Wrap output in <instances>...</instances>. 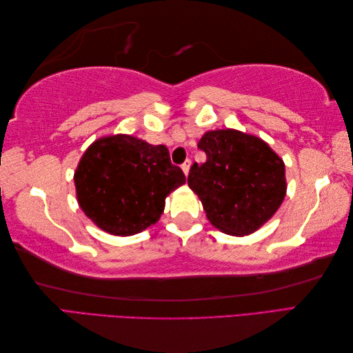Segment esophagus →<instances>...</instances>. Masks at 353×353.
Returning <instances> with one entry per match:
<instances>
[{"mask_svg":"<svg viewBox=\"0 0 353 353\" xmlns=\"http://www.w3.org/2000/svg\"><path fill=\"white\" fill-rule=\"evenodd\" d=\"M190 168H191V161H190V159H186V161L182 163V170H183L185 174H188V172H190Z\"/></svg>","mask_w":353,"mask_h":353,"instance_id":"obj_1","label":"esophagus"}]
</instances>
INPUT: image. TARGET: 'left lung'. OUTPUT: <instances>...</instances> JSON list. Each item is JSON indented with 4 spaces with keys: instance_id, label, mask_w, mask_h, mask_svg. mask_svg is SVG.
<instances>
[{
    "instance_id": "obj_1",
    "label": "left lung",
    "mask_w": 353,
    "mask_h": 353,
    "mask_svg": "<svg viewBox=\"0 0 353 353\" xmlns=\"http://www.w3.org/2000/svg\"><path fill=\"white\" fill-rule=\"evenodd\" d=\"M205 163H194L190 188L208 219L230 235H249L273 216L287 191L285 165L264 141L236 130H214L199 141Z\"/></svg>"
}]
</instances>
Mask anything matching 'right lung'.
I'll return each mask as SVG.
<instances>
[{"label": "right lung", "instance_id": "obj_1", "mask_svg": "<svg viewBox=\"0 0 353 353\" xmlns=\"http://www.w3.org/2000/svg\"><path fill=\"white\" fill-rule=\"evenodd\" d=\"M74 182L89 219L112 235L127 236L159 220L165 197L186 177L165 145L117 134L86 150Z\"/></svg>", "mask_w": 353, "mask_h": 353}]
</instances>
